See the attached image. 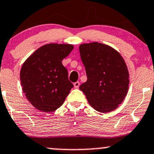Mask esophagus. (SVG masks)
I'll return each instance as SVG.
<instances>
[{"instance_id": "obj_1", "label": "esophagus", "mask_w": 154, "mask_h": 154, "mask_svg": "<svg viewBox=\"0 0 154 154\" xmlns=\"http://www.w3.org/2000/svg\"><path fill=\"white\" fill-rule=\"evenodd\" d=\"M74 88H79V86H80V83H79V82H75V83H74Z\"/></svg>"}]
</instances>
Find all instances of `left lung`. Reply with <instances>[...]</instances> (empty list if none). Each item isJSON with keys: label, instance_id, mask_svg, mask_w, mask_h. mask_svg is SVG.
<instances>
[{"label": "left lung", "instance_id": "8db88e82", "mask_svg": "<svg viewBox=\"0 0 154 154\" xmlns=\"http://www.w3.org/2000/svg\"><path fill=\"white\" fill-rule=\"evenodd\" d=\"M79 49L87 75L80 89L94 109L103 113L113 111L125 100L129 88V72L123 57L102 43L82 44Z\"/></svg>", "mask_w": 154, "mask_h": 154}]
</instances>
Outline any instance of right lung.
I'll return each mask as SVG.
<instances>
[{"instance_id":"1","label":"right lung","mask_w":154,"mask_h":154,"mask_svg":"<svg viewBox=\"0 0 154 154\" xmlns=\"http://www.w3.org/2000/svg\"><path fill=\"white\" fill-rule=\"evenodd\" d=\"M74 48L69 44H48L27 59L20 72L22 90L37 109L54 112L64 103L74 85L62 60Z\"/></svg>"}]
</instances>
